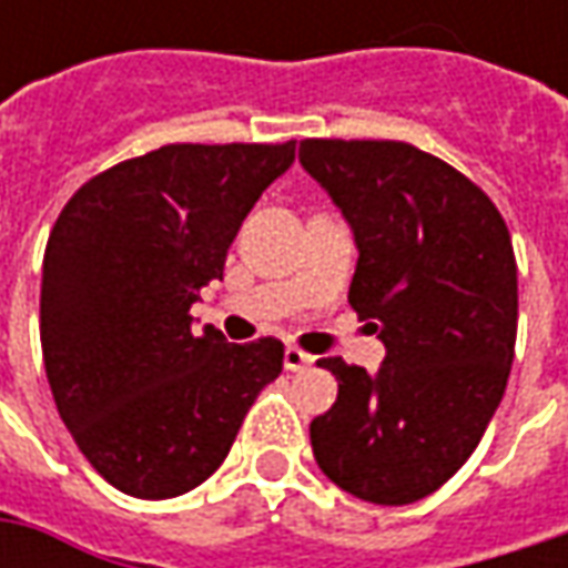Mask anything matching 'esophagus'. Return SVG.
<instances>
[{"label":"esophagus","instance_id":"esophagus-1","mask_svg":"<svg viewBox=\"0 0 568 568\" xmlns=\"http://www.w3.org/2000/svg\"><path fill=\"white\" fill-rule=\"evenodd\" d=\"M284 366H287L291 373H300V369L313 366V354H306V351H300V347H287V351H284Z\"/></svg>","mask_w":568,"mask_h":568}]
</instances>
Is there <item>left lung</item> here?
<instances>
[{"instance_id":"8db88e82","label":"left lung","mask_w":568,"mask_h":568,"mask_svg":"<svg viewBox=\"0 0 568 568\" xmlns=\"http://www.w3.org/2000/svg\"><path fill=\"white\" fill-rule=\"evenodd\" d=\"M300 164L354 227L347 300L385 344L376 376L318 361L338 402L310 424L313 455L341 490L407 506L468 462L503 402L518 332L513 236L484 189L414 144L303 139Z\"/></svg>"}]
</instances>
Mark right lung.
<instances>
[{
	"instance_id": "1",
	"label": "right lung",
	"mask_w": 568,
	"mask_h": 568,
	"mask_svg": "<svg viewBox=\"0 0 568 568\" xmlns=\"http://www.w3.org/2000/svg\"><path fill=\"white\" fill-rule=\"evenodd\" d=\"M294 144H164L91 176L59 211L40 287L55 410L106 484L170 499L207 480L284 344H227L189 306L224 277L233 236L294 164Z\"/></svg>"
}]
</instances>
